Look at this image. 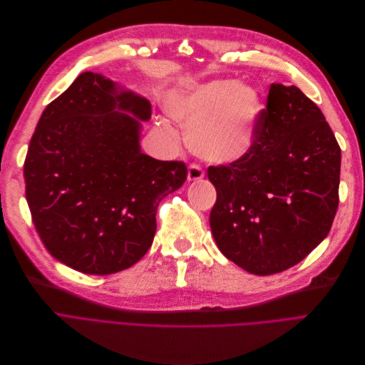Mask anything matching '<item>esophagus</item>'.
I'll return each mask as SVG.
<instances>
[{"instance_id":"esophagus-1","label":"esophagus","mask_w":365,"mask_h":365,"mask_svg":"<svg viewBox=\"0 0 365 365\" xmlns=\"http://www.w3.org/2000/svg\"><path fill=\"white\" fill-rule=\"evenodd\" d=\"M203 170H202V168L200 166H197V165H190V168H188V172H187V180L188 181H199V180H202L203 178Z\"/></svg>"}]
</instances>
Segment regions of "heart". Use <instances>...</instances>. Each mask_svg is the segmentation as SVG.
<instances>
[{
	"mask_svg": "<svg viewBox=\"0 0 365 365\" xmlns=\"http://www.w3.org/2000/svg\"><path fill=\"white\" fill-rule=\"evenodd\" d=\"M163 107L172 118L188 125V144L206 162L232 165L255 145L262 101L237 80L185 83L165 96ZM163 129L172 132L168 123Z\"/></svg>",
	"mask_w": 365,
	"mask_h": 365,
	"instance_id": "1",
	"label": "heart"
}]
</instances>
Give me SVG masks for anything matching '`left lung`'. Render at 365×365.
Segmentation results:
<instances>
[{"label": "left lung", "instance_id": "obj_1", "mask_svg": "<svg viewBox=\"0 0 365 365\" xmlns=\"http://www.w3.org/2000/svg\"><path fill=\"white\" fill-rule=\"evenodd\" d=\"M341 153L322 111L296 86L273 83L245 159L207 168L218 250L266 276L300 263L327 237L339 206Z\"/></svg>", "mask_w": 365, "mask_h": 365}]
</instances>
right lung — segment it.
I'll list each match as a JSON object with an SVG mask.
<instances>
[{
    "mask_svg": "<svg viewBox=\"0 0 365 365\" xmlns=\"http://www.w3.org/2000/svg\"><path fill=\"white\" fill-rule=\"evenodd\" d=\"M150 117L148 99L91 71L43 111L24 175L34 225L58 262L111 274L150 250L160 200L187 180L182 162L141 151Z\"/></svg>",
    "mask_w": 365,
    "mask_h": 365,
    "instance_id": "obj_1",
    "label": "right lung"
}]
</instances>
